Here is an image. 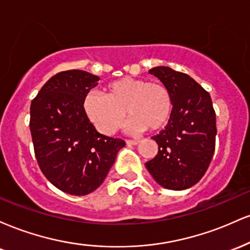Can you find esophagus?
Returning <instances> with one entry per match:
<instances>
[{"instance_id": "esophagus-1", "label": "esophagus", "mask_w": 250, "mask_h": 250, "mask_svg": "<svg viewBox=\"0 0 250 250\" xmlns=\"http://www.w3.org/2000/svg\"><path fill=\"white\" fill-rule=\"evenodd\" d=\"M127 145H131V146H136L139 145V140H127Z\"/></svg>"}]
</instances>
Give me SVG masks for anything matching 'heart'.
<instances>
[{"instance_id":"heart-1","label":"heart","mask_w":250,"mask_h":250,"mask_svg":"<svg viewBox=\"0 0 250 250\" xmlns=\"http://www.w3.org/2000/svg\"><path fill=\"white\" fill-rule=\"evenodd\" d=\"M104 93L90 91L83 101L89 121L104 135H113L122 127L125 110L131 117L129 128L134 131L159 130L173 111L170 93L161 83L123 77L108 83Z\"/></svg>"}]
</instances>
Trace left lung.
Instances as JSON below:
<instances>
[{
  "instance_id": "8db88e82",
  "label": "left lung",
  "mask_w": 250,
  "mask_h": 250,
  "mask_svg": "<svg viewBox=\"0 0 250 250\" xmlns=\"http://www.w3.org/2000/svg\"><path fill=\"white\" fill-rule=\"evenodd\" d=\"M149 74L169 90L173 111L167 127L151 137L159 153L146 167L163 188L188 189L202 179L214 155L217 130L210 95L187 74L169 67L151 68Z\"/></svg>"
}]
</instances>
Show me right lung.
Returning <instances> with one entry per match:
<instances>
[{
	"mask_svg": "<svg viewBox=\"0 0 250 250\" xmlns=\"http://www.w3.org/2000/svg\"><path fill=\"white\" fill-rule=\"evenodd\" d=\"M99 80L84 70L61 71L44 83L30 105V133L42 173L60 190L76 196L102 185L125 146L100 134L85 115L83 101Z\"/></svg>",
	"mask_w": 250,
	"mask_h": 250,
	"instance_id": "add662e5",
	"label": "right lung"
}]
</instances>
